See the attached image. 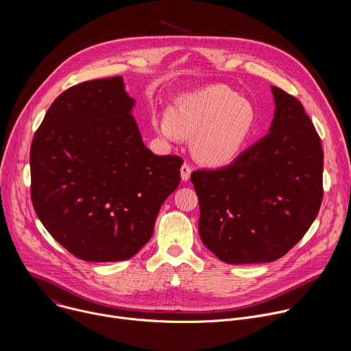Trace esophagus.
Instances as JSON below:
<instances>
[{
  "mask_svg": "<svg viewBox=\"0 0 351 351\" xmlns=\"http://www.w3.org/2000/svg\"><path fill=\"white\" fill-rule=\"evenodd\" d=\"M190 173H191V167L189 164H183L182 168H180V176H182V180L186 182L190 179Z\"/></svg>",
  "mask_w": 351,
  "mask_h": 351,
  "instance_id": "34e87169",
  "label": "esophagus"
}]
</instances>
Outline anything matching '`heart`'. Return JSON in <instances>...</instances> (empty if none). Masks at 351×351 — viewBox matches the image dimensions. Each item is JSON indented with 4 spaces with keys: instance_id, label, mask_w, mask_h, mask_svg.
Here are the masks:
<instances>
[{
    "instance_id": "1",
    "label": "heart",
    "mask_w": 351,
    "mask_h": 351,
    "mask_svg": "<svg viewBox=\"0 0 351 351\" xmlns=\"http://www.w3.org/2000/svg\"><path fill=\"white\" fill-rule=\"evenodd\" d=\"M253 121V108L245 99L215 84L179 95L168 115L154 119V128L171 141L193 138L195 160L218 167L236 158Z\"/></svg>"
}]
</instances>
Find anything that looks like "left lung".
<instances>
[{
	"label": "left lung",
	"mask_w": 351,
	"mask_h": 351,
	"mask_svg": "<svg viewBox=\"0 0 351 351\" xmlns=\"http://www.w3.org/2000/svg\"><path fill=\"white\" fill-rule=\"evenodd\" d=\"M269 133L230 165L191 173L198 233L228 264L272 263L313 225L322 203L321 138L298 99L272 86Z\"/></svg>",
	"instance_id": "1"
}]
</instances>
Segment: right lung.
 Returning <instances> with one entry per match:
<instances>
[{
    "instance_id": "1",
    "label": "right lung",
    "mask_w": 351,
    "mask_h": 351,
    "mask_svg": "<svg viewBox=\"0 0 351 351\" xmlns=\"http://www.w3.org/2000/svg\"><path fill=\"white\" fill-rule=\"evenodd\" d=\"M133 107L121 76L76 84L56 98L32 141L34 211L84 261L132 258L180 182L182 158L144 145Z\"/></svg>"
}]
</instances>
